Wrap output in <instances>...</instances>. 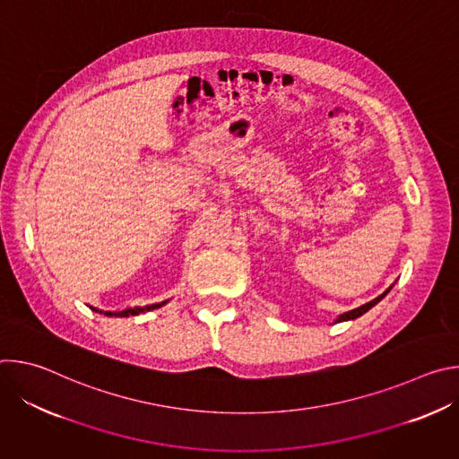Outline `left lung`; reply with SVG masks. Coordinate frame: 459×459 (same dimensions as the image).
<instances>
[{"mask_svg": "<svg viewBox=\"0 0 459 459\" xmlns=\"http://www.w3.org/2000/svg\"><path fill=\"white\" fill-rule=\"evenodd\" d=\"M394 287V285H390L381 296H377L376 299H372V301H368V303H365V305H361V307H358V308H354V310H349V312H343V314H340L336 319H334V323H342V321H351V319H356V317H359V316H363L365 312H368L374 305H377L388 292H390V289Z\"/></svg>", "mask_w": 459, "mask_h": 459, "instance_id": "obj_1", "label": "left lung"}]
</instances>
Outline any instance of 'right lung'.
Instances as JSON below:
<instances>
[{
	"label": "right lung",
	"instance_id": "add662e5",
	"mask_svg": "<svg viewBox=\"0 0 459 459\" xmlns=\"http://www.w3.org/2000/svg\"><path fill=\"white\" fill-rule=\"evenodd\" d=\"M169 303V299H165V301H161V303H154V305H145V307H134V308H125V310H121V312H110V310H107V312H103V310H98V308H92V310H96V312H100V314H105V316H108V317H126V316H138V314H142V312H149V310H154V308H160V307H163V305H167Z\"/></svg>",
	"mask_w": 459,
	"mask_h": 459
}]
</instances>
